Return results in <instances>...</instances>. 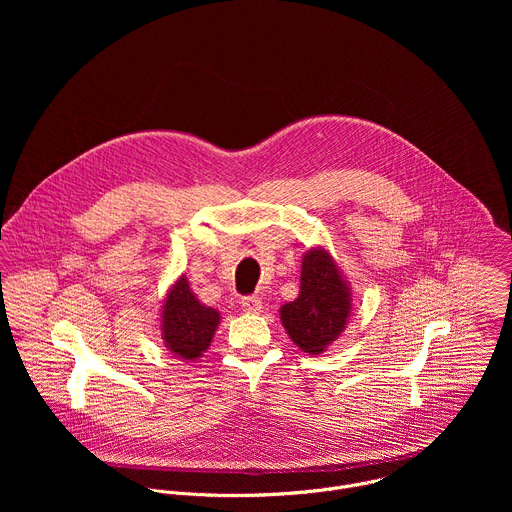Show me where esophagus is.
I'll return each mask as SVG.
<instances>
[{"mask_svg": "<svg viewBox=\"0 0 512 512\" xmlns=\"http://www.w3.org/2000/svg\"><path fill=\"white\" fill-rule=\"evenodd\" d=\"M241 308L245 312L259 314L261 312V298L259 296H245V298H241Z\"/></svg>", "mask_w": 512, "mask_h": 512, "instance_id": "obj_1", "label": "esophagus"}]
</instances>
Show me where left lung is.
Masks as SVG:
<instances>
[{
    "instance_id": "left-lung-1",
    "label": "left lung",
    "mask_w": 512,
    "mask_h": 512,
    "mask_svg": "<svg viewBox=\"0 0 512 512\" xmlns=\"http://www.w3.org/2000/svg\"><path fill=\"white\" fill-rule=\"evenodd\" d=\"M350 291L326 251H308L302 263V291L281 308V322L304 352L320 354L344 330Z\"/></svg>"
}]
</instances>
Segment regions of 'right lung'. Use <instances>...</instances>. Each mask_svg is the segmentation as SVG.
<instances>
[{
	"instance_id": "obj_1",
	"label": "right lung",
	"mask_w": 512,
	"mask_h": 512,
	"mask_svg": "<svg viewBox=\"0 0 512 512\" xmlns=\"http://www.w3.org/2000/svg\"><path fill=\"white\" fill-rule=\"evenodd\" d=\"M218 312L202 306L180 277L172 287L162 312V330L166 346L184 360L198 358L210 344L218 326Z\"/></svg>"
}]
</instances>
